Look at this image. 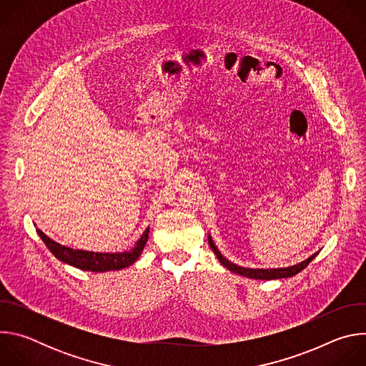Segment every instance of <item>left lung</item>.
Here are the masks:
<instances>
[{
	"mask_svg": "<svg viewBox=\"0 0 366 366\" xmlns=\"http://www.w3.org/2000/svg\"><path fill=\"white\" fill-rule=\"evenodd\" d=\"M208 244H210V247L213 249V252L216 253L217 259L220 260V264H223L224 268H227L229 271L234 272V274H239L242 277H246V278H253V280H281V278H290V277H294L297 275L298 272H301L312 259H315L317 253L311 254L310 257H307L305 260H302V262L297 264V265H292V267H288V268H274V269H252V268H243V267H239V265H234L232 264L230 260H227L222 253L220 250L217 249V246L213 243L212 240V236H208Z\"/></svg>",
	"mask_w": 366,
	"mask_h": 366,
	"instance_id": "obj_1",
	"label": "left lung"
}]
</instances>
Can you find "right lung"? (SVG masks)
Masks as SVG:
<instances>
[{
  "label": "right lung",
  "instance_id": "add662e5",
  "mask_svg": "<svg viewBox=\"0 0 366 366\" xmlns=\"http://www.w3.org/2000/svg\"><path fill=\"white\" fill-rule=\"evenodd\" d=\"M37 234L44 242L47 249L54 253L62 262L79 268L82 271L91 272H106V271H119L133 265L137 257L142 254V250L149 237V227L143 232L140 239L136 242L134 247L126 252L117 253H101V252H88L81 249H72L62 246L47 237L41 230L37 229Z\"/></svg>",
  "mask_w": 366,
  "mask_h": 366
}]
</instances>
